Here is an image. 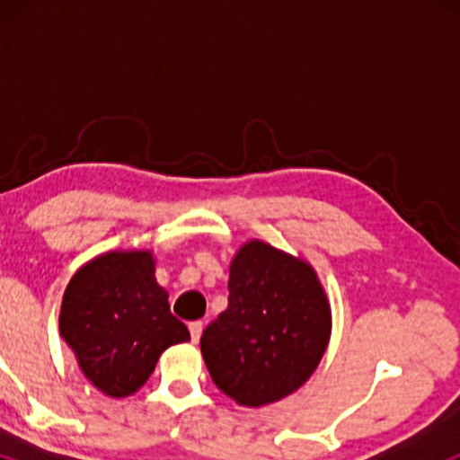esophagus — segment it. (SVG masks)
Here are the masks:
<instances>
[{"mask_svg": "<svg viewBox=\"0 0 460 460\" xmlns=\"http://www.w3.org/2000/svg\"><path fill=\"white\" fill-rule=\"evenodd\" d=\"M188 329H190V337H192V341H199L200 340V332H203V322H200V320L190 322Z\"/></svg>", "mask_w": 460, "mask_h": 460, "instance_id": "34e87169", "label": "esophagus"}]
</instances>
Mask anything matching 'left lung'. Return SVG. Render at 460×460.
I'll return each mask as SVG.
<instances>
[{
  "instance_id": "8db88e82",
  "label": "left lung",
  "mask_w": 460,
  "mask_h": 460,
  "mask_svg": "<svg viewBox=\"0 0 460 460\" xmlns=\"http://www.w3.org/2000/svg\"><path fill=\"white\" fill-rule=\"evenodd\" d=\"M331 309L309 263L263 242L240 248L229 270V305L200 335L220 392L261 406L296 392L318 367Z\"/></svg>"
}]
</instances>
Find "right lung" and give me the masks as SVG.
<instances>
[{"label": "right lung", "mask_w": 460, "mask_h": 460, "mask_svg": "<svg viewBox=\"0 0 460 460\" xmlns=\"http://www.w3.org/2000/svg\"><path fill=\"white\" fill-rule=\"evenodd\" d=\"M60 335L84 376L112 398L138 392L162 352L190 340L149 251L108 252L79 268L62 298Z\"/></svg>", "instance_id": "right-lung-1"}]
</instances>
